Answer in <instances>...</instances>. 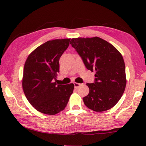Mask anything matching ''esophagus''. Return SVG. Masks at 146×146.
I'll return each instance as SVG.
<instances>
[{
  "label": "esophagus",
  "instance_id": "34e87169",
  "mask_svg": "<svg viewBox=\"0 0 146 146\" xmlns=\"http://www.w3.org/2000/svg\"><path fill=\"white\" fill-rule=\"evenodd\" d=\"M74 85H75V88H77L79 87V86H81V84L77 83V82H74Z\"/></svg>",
  "mask_w": 146,
  "mask_h": 146
}]
</instances>
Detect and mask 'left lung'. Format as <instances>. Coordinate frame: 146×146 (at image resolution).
Segmentation results:
<instances>
[{
  "mask_svg": "<svg viewBox=\"0 0 146 146\" xmlns=\"http://www.w3.org/2000/svg\"><path fill=\"white\" fill-rule=\"evenodd\" d=\"M70 44L82 58L86 68L96 71L95 82L86 84L90 92L83 98L84 104L97 112L114 107L126 86L122 55L111 44L97 36L73 38Z\"/></svg>",
  "mask_w": 146,
  "mask_h": 146,
  "instance_id": "8db88e82",
  "label": "left lung"
}]
</instances>
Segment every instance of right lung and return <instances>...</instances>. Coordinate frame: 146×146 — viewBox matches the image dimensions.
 <instances>
[{"label": "right lung", "mask_w": 146, "mask_h": 146, "mask_svg": "<svg viewBox=\"0 0 146 146\" xmlns=\"http://www.w3.org/2000/svg\"><path fill=\"white\" fill-rule=\"evenodd\" d=\"M70 41V38L47 41L29 54L24 64V93L30 104L44 114L54 115L64 110L73 92V84L56 83L59 59Z\"/></svg>", "instance_id": "add662e5"}]
</instances>
